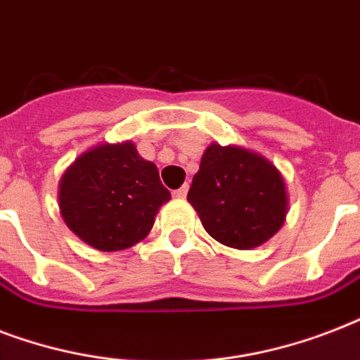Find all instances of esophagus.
<instances>
[{
	"label": "esophagus",
	"mask_w": 360,
	"mask_h": 360,
	"mask_svg": "<svg viewBox=\"0 0 360 360\" xmlns=\"http://www.w3.org/2000/svg\"><path fill=\"white\" fill-rule=\"evenodd\" d=\"M186 194H188V185H183L181 186V188H177V191H174V196L175 198H181V200H183V198H186Z\"/></svg>",
	"instance_id": "34e87169"
}]
</instances>
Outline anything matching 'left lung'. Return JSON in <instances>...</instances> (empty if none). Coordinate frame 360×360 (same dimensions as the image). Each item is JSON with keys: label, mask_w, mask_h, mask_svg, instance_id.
Here are the masks:
<instances>
[{"label": "left lung", "mask_w": 360, "mask_h": 360, "mask_svg": "<svg viewBox=\"0 0 360 360\" xmlns=\"http://www.w3.org/2000/svg\"><path fill=\"white\" fill-rule=\"evenodd\" d=\"M188 202L209 236L239 250L271 239L288 213L278 169L256 153L219 143L203 153Z\"/></svg>", "instance_id": "8db88e82"}]
</instances>
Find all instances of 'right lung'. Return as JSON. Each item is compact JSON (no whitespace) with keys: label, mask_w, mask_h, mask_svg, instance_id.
<instances>
[{"label":"right lung","mask_w":360,"mask_h":360,"mask_svg":"<svg viewBox=\"0 0 360 360\" xmlns=\"http://www.w3.org/2000/svg\"><path fill=\"white\" fill-rule=\"evenodd\" d=\"M172 200L157 166L134 143H104L84 153L61 179L65 224L103 252L129 248L151 231L158 207Z\"/></svg>","instance_id":"1"}]
</instances>
